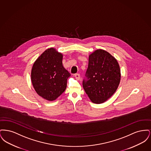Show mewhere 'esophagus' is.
Returning <instances> with one entry per match:
<instances>
[{"mask_svg":"<svg viewBox=\"0 0 151 151\" xmlns=\"http://www.w3.org/2000/svg\"><path fill=\"white\" fill-rule=\"evenodd\" d=\"M75 78L77 79L78 80H79L80 79V74H79V73H76V74H75Z\"/></svg>","mask_w":151,"mask_h":151,"instance_id":"esophagus-1","label":"esophagus"}]
</instances>
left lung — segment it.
<instances>
[{
    "mask_svg": "<svg viewBox=\"0 0 151 151\" xmlns=\"http://www.w3.org/2000/svg\"><path fill=\"white\" fill-rule=\"evenodd\" d=\"M83 88L91 101L102 104L114 93L121 81V70L116 59L106 51L98 49L89 56Z\"/></svg>",
    "mask_w": 151,
    "mask_h": 151,
    "instance_id": "left-lung-1",
    "label": "left lung"
}]
</instances>
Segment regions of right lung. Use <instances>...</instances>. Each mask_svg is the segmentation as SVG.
I'll use <instances>...</instances> for the list:
<instances>
[{
	"label": "right lung",
	"mask_w": 151,
	"mask_h": 151,
	"mask_svg": "<svg viewBox=\"0 0 151 151\" xmlns=\"http://www.w3.org/2000/svg\"><path fill=\"white\" fill-rule=\"evenodd\" d=\"M63 55L54 48L45 51L36 59L31 80L37 93L47 101L55 100L65 92L71 74L62 64Z\"/></svg>",
	"instance_id": "add662e5"
}]
</instances>
